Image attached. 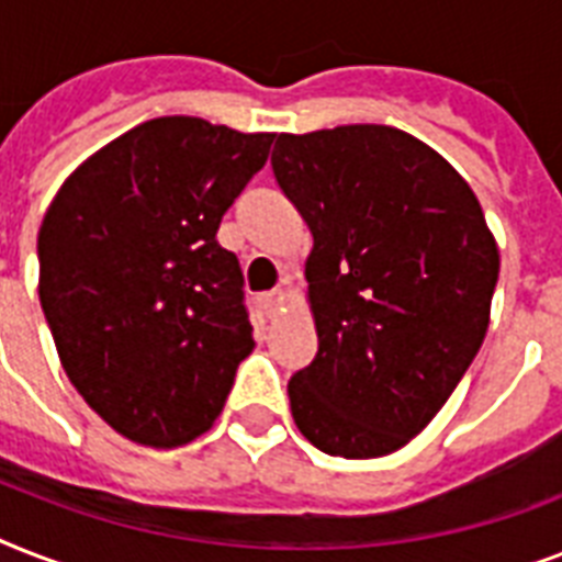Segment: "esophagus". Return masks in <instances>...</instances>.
Returning a JSON list of instances; mask_svg holds the SVG:
<instances>
[{
	"mask_svg": "<svg viewBox=\"0 0 562 562\" xmlns=\"http://www.w3.org/2000/svg\"><path fill=\"white\" fill-rule=\"evenodd\" d=\"M282 300H285L282 289H273V291H268V294H262V297H259V306H262L265 315H277V308L282 306Z\"/></svg>",
	"mask_w": 562,
	"mask_h": 562,
	"instance_id": "1",
	"label": "esophagus"
}]
</instances>
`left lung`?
I'll list each match as a JSON object with an SVG mask.
<instances>
[{"mask_svg":"<svg viewBox=\"0 0 562 562\" xmlns=\"http://www.w3.org/2000/svg\"><path fill=\"white\" fill-rule=\"evenodd\" d=\"M273 178L306 221L317 356L291 375L294 423L341 458L408 443L487 335L498 247L470 183L387 125L280 134Z\"/></svg>","mask_w":562,"mask_h":562,"instance_id":"8db88e82","label":"left lung"}]
</instances>
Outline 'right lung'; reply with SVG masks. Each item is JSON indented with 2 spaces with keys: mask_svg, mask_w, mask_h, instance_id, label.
I'll return each instance as SVG.
<instances>
[{
  "mask_svg": "<svg viewBox=\"0 0 562 562\" xmlns=\"http://www.w3.org/2000/svg\"><path fill=\"white\" fill-rule=\"evenodd\" d=\"M271 143L151 119L78 166L40 224V306L60 364L134 443L203 435L254 350L245 277L215 233Z\"/></svg>",
  "mask_w": 562,
  "mask_h": 562,
  "instance_id": "add662e5",
  "label": "right lung"
}]
</instances>
